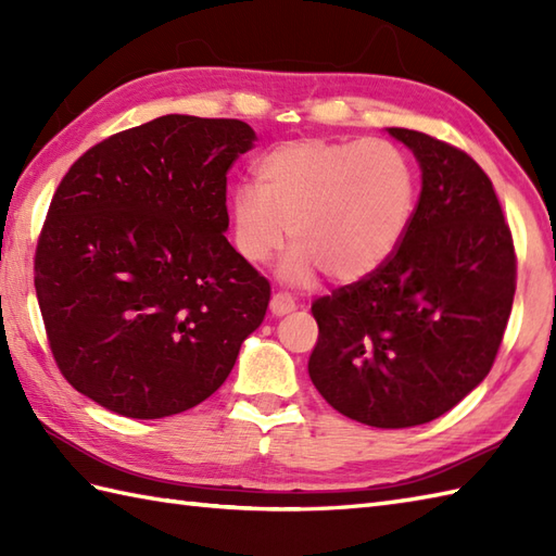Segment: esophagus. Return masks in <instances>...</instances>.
Returning <instances> with one entry per match:
<instances>
[{
  "label": "esophagus",
  "instance_id": "34e87169",
  "mask_svg": "<svg viewBox=\"0 0 556 556\" xmlns=\"http://www.w3.org/2000/svg\"><path fill=\"white\" fill-rule=\"evenodd\" d=\"M269 311H271V315H289V313L296 311V301H293L289 293L277 291L269 301Z\"/></svg>",
  "mask_w": 556,
  "mask_h": 556
}]
</instances>
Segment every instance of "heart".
I'll return each instance as SVG.
<instances>
[{
  "instance_id": "obj_1",
  "label": "heart",
  "mask_w": 556,
  "mask_h": 556,
  "mask_svg": "<svg viewBox=\"0 0 556 556\" xmlns=\"http://www.w3.org/2000/svg\"><path fill=\"white\" fill-rule=\"evenodd\" d=\"M255 186L231 193L233 248L267 265L293 241L281 265L291 285L325 271L358 281L399 248L416 207V172L389 140H287L253 164Z\"/></svg>"
}]
</instances>
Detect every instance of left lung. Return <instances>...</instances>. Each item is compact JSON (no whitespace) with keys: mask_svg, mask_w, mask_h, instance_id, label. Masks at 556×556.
Masks as SVG:
<instances>
[{"mask_svg":"<svg viewBox=\"0 0 556 556\" xmlns=\"http://www.w3.org/2000/svg\"><path fill=\"white\" fill-rule=\"evenodd\" d=\"M416 155L422 191L382 267L313 303L308 372L346 418L413 428L452 410L485 380L516 291V251L480 164L410 128H389Z\"/></svg>","mask_w":556,"mask_h":556,"instance_id":"left-lung-1","label":"left lung"}]
</instances>
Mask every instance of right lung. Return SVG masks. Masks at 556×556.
<instances>
[{
	"instance_id": "obj_1",
	"label": "right lung",
	"mask_w": 556,
	"mask_h": 556,
	"mask_svg": "<svg viewBox=\"0 0 556 556\" xmlns=\"http://www.w3.org/2000/svg\"><path fill=\"white\" fill-rule=\"evenodd\" d=\"M239 119L167 114L104 138L56 186L35 248L56 368L126 418L198 406L263 323L269 281L227 241Z\"/></svg>"
}]
</instances>
